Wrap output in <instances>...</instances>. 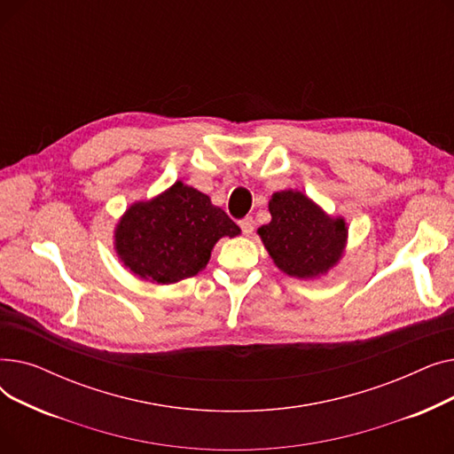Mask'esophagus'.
Returning a JSON list of instances; mask_svg holds the SVG:
<instances>
[{"instance_id":"esophagus-1","label":"esophagus","mask_w":454,"mask_h":454,"mask_svg":"<svg viewBox=\"0 0 454 454\" xmlns=\"http://www.w3.org/2000/svg\"><path fill=\"white\" fill-rule=\"evenodd\" d=\"M239 226L243 230L245 235H252L254 233V226H255V221L252 217H245L243 221H239Z\"/></svg>"}]
</instances>
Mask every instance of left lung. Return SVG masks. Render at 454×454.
<instances>
[{
	"instance_id": "obj_1",
	"label": "left lung",
	"mask_w": 454,
	"mask_h": 454,
	"mask_svg": "<svg viewBox=\"0 0 454 454\" xmlns=\"http://www.w3.org/2000/svg\"><path fill=\"white\" fill-rule=\"evenodd\" d=\"M269 211L270 223L257 228V233L281 272L315 279L337 267L348 243L344 217L327 215L296 189L274 193Z\"/></svg>"
}]
</instances>
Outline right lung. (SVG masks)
Here are the masks:
<instances>
[{"instance_id":"obj_1","label":"right lung","mask_w":454,"mask_h":454,"mask_svg":"<svg viewBox=\"0 0 454 454\" xmlns=\"http://www.w3.org/2000/svg\"><path fill=\"white\" fill-rule=\"evenodd\" d=\"M239 233L241 228L207 195L178 180L121 215L114 230V248L139 279L171 285L197 276L217 241Z\"/></svg>"}]
</instances>
